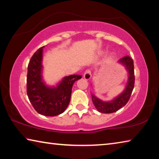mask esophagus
Segmentation results:
<instances>
[{"instance_id": "34e87169", "label": "esophagus", "mask_w": 159, "mask_h": 159, "mask_svg": "<svg viewBox=\"0 0 159 159\" xmlns=\"http://www.w3.org/2000/svg\"><path fill=\"white\" fill-rule=\"evenodd\" d=\"M83 77L85 80H90L92 77V74H91V71L90 69H87L83 74Z\"/></svg>"}]
</instances>
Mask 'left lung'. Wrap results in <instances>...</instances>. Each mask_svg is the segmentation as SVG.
<instances>
[{"mask_svg":"<svg viewBox=\"0 0 159 159\" xmlns=\"http://www.w3.org/2000/svg\"><path fill=\"white\" fill-rule=\"evenodd\" d=\"M118 62L125 66L128 72V80L124 91L110 102L102 101L94 95H92V100L95 108L98 111L103 114H111V113L116 112L121 107H124L130 99L132 92L133 90L134 85V74L133 59L129 56H125L120 59Z\"/></svg>","mask_w":159,"mask_h":159,"instance_id":"1","label":"left lung"}]
</instances>
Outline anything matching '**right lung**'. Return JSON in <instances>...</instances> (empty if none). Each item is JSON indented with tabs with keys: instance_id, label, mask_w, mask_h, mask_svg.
Segmentation results:
<instances>
[{
	"instance_id": "obj_1",
	"label": "right lung",
	"mask_w": 159,
	"mask_h": 159,
	"mask_svg": "<svg viewBox=\"0 0 159 159\" xmlns=\"http://www.w3.org/2000/svg\"><path fill=\"white\" fill-rule=\"evenodd\" d=\"M43 47L40 48L29 61L26 93L32 106L39 114L45 116H55L65 111L71 99L72 86L82 76L70 75L64 77L56 87L45 85L42 79Z\"/></svg>"
}]
</instances>
